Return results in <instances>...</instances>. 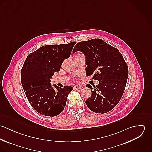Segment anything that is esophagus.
I'll use <instances>...</instances> for the list:
<instances>
[{"label":"esophagus","instance_id":"esophagus-1","mask_svg":"<svg viewBox=\"0 0 152 152\" xmlns=\"http://www.w3.org/2000/svg\"><path fill=\"white\" fill-rule=\"evenodd\" d=\"M83 86H75L74 87V89H81L83 88Z\"/></svg>","mask_w":152,"mask_h":152}]
</instances>
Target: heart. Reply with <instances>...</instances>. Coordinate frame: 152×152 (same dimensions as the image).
Masks as SVG:
<instances>
[{"label": "heart", "instance_id": "b5f03b06", "mask_svg": "<svg viewBox=\"0 0 152 152\" xmlns=\"http://www.w3.org/2000/svg\"><path fill=\"white\" fill-rule=\"evenodd\" d=\"M81 56V54H77V56ZM80 74H81V73H80Z\"/></svg>", "mask_w": 152, "mask_h": 152}]
</instances>
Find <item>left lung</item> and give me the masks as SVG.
Segmentation results:
<instances>
[{"instance_id": "8db88e82", "label": "left lung", "mask_w": 152, "mask_h": 152, "mask_svg": "<svg viewBox=\"0 0 152 152\" xmlns=\"http://www.w3.org/2000/svg\"><path fill=\"white\" fill-rule=\"evenodd\" d=\"M80 51L86 58V75H93V78L99 81L96 86H86L91 90V96L86 104L95 113H107L118 104L124 94L128 77V65L117 48L100 39L78 43L72 53Z\"/></svg>"}]
</instances>
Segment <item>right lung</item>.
I'll use <instances>...</instances> for the list:
<instances>
[{
	"mask_svg": "<svg viewBox=\"0 0 152 152\" xmlns=\"http://www.w3.org/2000/svg\"><path fill=\"white\" fill-rule=\"evenodd\" d=\"M75 42L45 45L29 54L21 70V81L26 96L39 113L56 116L64 110L68 94L73 90L51 84L54 72H58L62 63L69 57Z\"/></svg>",
	"mask_w": 152,
	"mask_h": 152,
	"instance_id": "obj_1",
	"label": "right lung"
}]
</instances>
